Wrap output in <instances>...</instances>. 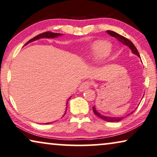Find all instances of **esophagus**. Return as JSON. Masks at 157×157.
Returning <instances> with one entry per match:
<instances>
[{
  "label": "esophagus",
  "instance_id": "esophagus-1",
  "mask_svg": "<svg viewBox=\"0 0 157 157\" xmlns=\"http://www.w3.org/2000/svg\"><path fill=\"white\" fill-rule=\"evenodd\" d=\"M90 83L89 82H83L82 85H80L78 90H79V91H80V92H82V91H84L86 90V89L90 88Z\"/></svg>",
  "mask_w": 157,
  "mask_h": 157
}]
</instances>
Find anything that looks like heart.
I'll use <instances>...</instances> for the list:
<instances>
[{"instance_id": "obj_1", "label": "heart", "mask_w": 157, "mask_h": 157, "mask_svg": "<svg viewBox=\"0 0 157 157\" xmlns=\"http://www.w3.org/2000/svg\"><path fill=\"white\" fill-rule=\"evenodd\" d=\"M112 49V45L107 41L98 40L95 42L91 48L93 61H100L108 56Z\"/></svg>"}]
</instances>
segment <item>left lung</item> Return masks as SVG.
I'll list each match as a JSON object with an SVG mask.
<instances>
[{
  "label": "left lung",
  "instance_id": "1",
  "mask_svg": "<svg viewBox=\"0 0 157 157\" xmlns=\"http://www.w3.org/2000/svg\"><path fill=\"white\" fill-rule=\"evenodd\" d=\"M106 33H108L109 35H110L112 37H116V38L118 40L120 41V42H121L122 43H123V44H124V45H125L128 47H129V48H130V50H131L132 53H134V54H136V56H138L140 59L139 53H138V50H137V48H136V46H135L134 44L131 42V41L129 40L128 39L126 38V37H123V36H122V35H119V34H117V33H114V32H113V31L107 30ZM93 112H94V114H96L97 117H98L101 119V120H104V121H106V122H120V121H122L124 117H126L129 116V115L132 114V113L135 112V110L132 111V112H131L130 113H129L128 114H127L126 116H124V117H108V116H104V115H103V114H101L100 113H99L98 111L96 110V106H93Z\"/></svg>",
  "mask_w": 157,
  "mask_h": 157
}]
</instances>
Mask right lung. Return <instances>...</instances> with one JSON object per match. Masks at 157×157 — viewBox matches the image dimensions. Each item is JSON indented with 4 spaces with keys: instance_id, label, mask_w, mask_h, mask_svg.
I'll return each instance as SVG.
<instances>
[{
    "instance_id": "right-lung-1",
    "label": "right lung",
    "mask_w": 157,
    "mask_h": 157,
    "mask_svg": "<svg viewBox=\"0 0 157 157\" xmlns=\"http://www.w3.org/2000/svg\"><path fill=\"white\" fill-rule=\"evenodd\" d=\"M61 35H62V34H61V33H51V32H46V33H42V34H40V35H37V36H35V37H33V39L29 40L28 42L26 43V44H25V45L29 44V43H32V42H33V41H35V40H37L41 39V38H55V37H59V36H61ZM71 97H72V96H70V97H69V98H68V100H67V104H66V105L68 104V101L69 100V99H70ZM67 109V106L66 107V110H65L64 114H66ZM64 115H63V116H64ZM51 123H52V122H51ZM45 124H50V123L48 122V123H45Z\"/></svg>"
}]
</instances>
